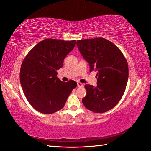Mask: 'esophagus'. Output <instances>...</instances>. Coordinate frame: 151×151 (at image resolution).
<instances>
[{"instance_id": "34e87169", "label": "esophagus", "mask_w": 151, "mask_h": 151, "mask_svg": "<svg viewBox=\"0 0 151 151\" xmlns=\"http://www.w3.org/2000/svg\"><path fill=\"white\" fill-rule=\"evenodd\" d=\"M78 87H83V85L81 83L79 82V83H78Z\"/></svg>"}]
</instances>
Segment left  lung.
I'll use <instances>...</instances> for the list:
<instances>
[{
	"instance_id": "8db88e82",
	"label": "left lung",
	"mask_w": 151,
	"mask_h": 151,
	"mask_svg": "<svg viewBox=\"0 0 151 151\" xmlns=\"http://www.w3.org/2000/svg\"><path fill=\"white\" fill-rule=\"evenodd\" d=\"M77 46L90 71L97 72V86L85 85L82 99L87 109L103 113L113 109L122 99L129 78L127 61L122 52L108 40L98 37L78 40Z\"/></svg>"
}]
</instances>
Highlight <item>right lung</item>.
I'll return each instance as SVG.
<instances>
[{"label":"right lung","instance_id":"right-lung-1","mask_svg":"<svg viewBox=\"0 0 151 151\" xmlns=\"http://www.w3.org/2000/svg\"><path fill=\"white\" fill-rule=\"evenodd\" d=\"M76 43V40L46 39L30 50L23 61L20 82L26 98L38 112L50 114L61 110L77 86L73 80L65 83L57 77V70L62 68Z\"/></svg>","mask_w":151,"mask_h":151}]
</instances>
